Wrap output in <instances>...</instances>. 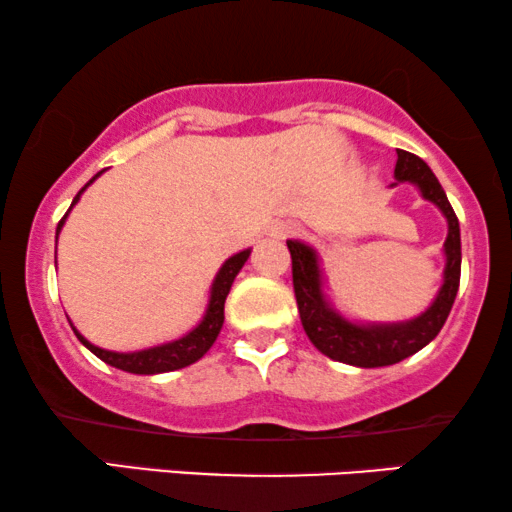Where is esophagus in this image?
<instances>
[{"mask_svg": "<svg viewBox=\"0 0 512 512\" xmlns=\"http://www.w3.org/2000/svg\"><path fill=\"white\" fill-rule=\"evenodd\" d=\"M300 228L296 223H277L275 228H272V237H277V240H286V237H293L298 235Z\"/></svg>", "mask_w": 512, "mask_h": 512, "instance_id": "esophagus-1", "label": "esophagus"}]
</instances>
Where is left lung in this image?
<instances>
[{
	"instance_id": "1",
	"label": "left lung",
	"mask_w": 512,
	"mask_h": 512,
	"mask_svg": "<svg viewBox=\"0 0 512 512\" xmlns=\"http://www.w3.org/2000/svg\"><path fill=\"white\" fill-rule=\"evenodd\" d=\"M396 153V181L415 184L422 198L431 200L447 219V263L443 272V286H440L429 310L410 321H401V324H352L326 303L324 291H321L319 258L314 254V249L298 240L286 242V247L291 251L293 291H296L300 321H303L307 338L328 359L359 368L391 366V363L408 359V356L429 345L447 321V314H450L459 291L461 235L457 214H454L450 200H447L443 186H440L436 174L431 172V167L415 153L403 149H398Z\"/></svg>"
}]
</instances>
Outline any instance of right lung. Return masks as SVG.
Returning a JSON list of instances; mask_svg holds the SVG:
<instances>
[{"mask_svg": "<svg viewBox=\"0 0 512 512\" xmlns=\"http://www.w3.org/2000/svg\"><path fill=\"white\" fill-rule=\"evenodd\" d=\"M102 172H97L95 177L90 179L88 184L83 186L79 193H76L72 207L76 205V202H79L81 193L86 191V188L93 184V181L100 177ZM72 207H69V209H72ZM69 209H67V214H69ZM67 214L60 219L58 230H55V233H60V228H62V223H65ZM249 254H251V249H244V251H240V254L230 256L228 261L221 265V270L216 272V277H214L212 291H209V305H207L205 317H202L200 324L195 326L191 333H186L184 338L165 342V345H158V347L142 349V352H109V349L95 347L93 342H88L72 326L74 333H76V338H79L83 345H86L90 352L97 356V359H102L104 363H109V366H114L118 370H125V373L156 375V373H170V370H179V368L191 366V363L202 359V356L209 352V347L214 345L216 335H219L221 326H223V305H226L228 291H230V286H233V282H235L237 272L242 270L244 263H247Z\"/></svg>", "mask_w": 512, "mask_h": 512, "instance_id": "1", "label": "right lung"}]
</instances>
